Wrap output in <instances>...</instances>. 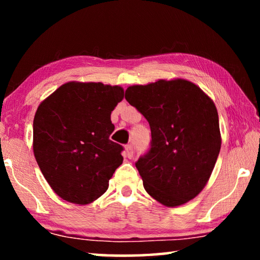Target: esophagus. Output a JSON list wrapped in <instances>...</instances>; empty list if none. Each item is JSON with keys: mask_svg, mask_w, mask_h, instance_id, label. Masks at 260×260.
Instances as JSON below:
<instances>
[{"mask_svg": "<svg viewBox=\"0 0 260 260\" xmlns=\"http://www.w3.org/2000/svg\"><path fill=\"white\" fill-rule=\"evenodd\" d=\"M125 153L126 156L128 158L133 157V153H134V149H133V144H127L125 147Z\"/></svg>", "mask_w": 260, "mask_h": 260, "instance_id": "obj_1", "label": "esophagus"}]
</instances>
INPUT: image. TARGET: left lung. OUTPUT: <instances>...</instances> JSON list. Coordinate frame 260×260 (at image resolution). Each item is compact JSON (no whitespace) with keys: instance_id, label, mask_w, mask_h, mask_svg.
I'll return each instance as SVG.
<instances>
[{"instance_id":"obj_1","label":"left lung","mask_w":260,"mask_h":260,"mask_svg":"<svg viewBox=\"0 0 260 260\" xmlns=\"http://www.w3.org/2000/svg\"><path fill=\"white\" fill-rule=\"evenodd\" d=\"M125 99L151 129L150 148L135 162L144 189L166 206L187 203L205 187L221 147L212 100L182 79L131 86Z\"/></svg>"}]
</instances>
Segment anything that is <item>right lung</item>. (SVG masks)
Returning a JSON list of instances; mask_svg holds the SVG:
<instances>
[{
    "instance_id": "1",
    "label": "right lung",
    "mask_w": 260,
    "mask_h": 260,
    "mask_svg": "<svg viewBox=\"0 0 260 260\" xmlns=\"http://www.w3.org/2000/svg\"><path fill=\"white\" fill-rule=\"evenodd\" d=\"M124 89L101 82H68L39 105L33 150L43 177L57 195L88 204L107 191L121 165L124 147L110 140L111 111Z\"/></svg>"
}]
</instances>
